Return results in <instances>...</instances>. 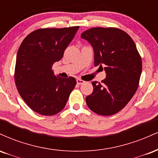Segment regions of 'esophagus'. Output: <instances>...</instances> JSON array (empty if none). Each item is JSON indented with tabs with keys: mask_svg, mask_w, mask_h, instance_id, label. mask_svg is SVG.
<instances>
[{
	"mask_svg": "<svg viewBox=\"0 0 158 158\" xmlns=\"http://www.w3.org/2000/svg\"><path fill=\"white\" fill-rule=\"evenodd\" d=\"M77 82L78 85H82V84H84V83H85V81L81 80V79H77Z\"/></svg>",
	"mask_w": 158,
	"mask_h": 158,
	"instance_id": "esophagus-1",
	"label": "esophagus"
}]
</instances>
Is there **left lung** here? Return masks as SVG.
<instances>
[{
	"mask_svg": "<svg viewBox=\"0 0 158 158\" xmlns=\"http://www.w3.org/2000/svg\"><path fill=\"white\" fill-rule=\"evenodd\" d=\"M94 49V65L104 67L106 79L93 81L85 98L94 113L110 116L121 110L135 95L142 72V61L134 41L117 28L94 27L81 35Z\"/></svg>",
	"mask_w": 158,
	"mask_h": 158,
	"instance_id": "8db88e82",
	"label": "left lung"
}]
</instances>
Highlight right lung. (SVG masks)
<instances>
[{
  "label": "right lung",
  "mask_w": 158,
  "mask_h": 158,
  "mask_svg": "<svg viewBox=\"0 0 158 158\" xmlns=\"http://www.w3.org/2000/svg\"><path fill=\"white\" fill-rule=\"evenodd\" d=\"M78 29H39L29 34L20 46L15 63L16 87L36 113L52 116L60 112L77 84L73 77H56L52 67L63 57Z\"/></svg>",
  "instance_id": "right-lung-1"
}]
</instances>
